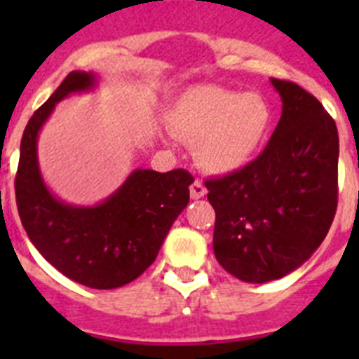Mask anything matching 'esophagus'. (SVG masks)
<instances>
[{
  "label": "esophagus",
  "instance_id": "34e87169",
  "mask_svg": "<svg viewBox=\"0 0 359 359\" xmlns=\"http://www.w3.org/2000/svg\"><path fill=\"white\" fill-rule=\"evenodd\" d=\"M190 196H192V199H199L203 198V196H207V187L203 185L199 180H196V182L190 185Z\"/></svg>",
  "mask_w": 359,
  "mask_h": 359
}]
</instances>
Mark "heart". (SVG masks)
Segmentation results:
<instances>
[{"mask_svg": "<svg viewBox=\"0 0 359 359\" xmlns=\"http://www.w3.org/2000/svg\"><path fill=\"white\" fill-rule=\"evenodd\" d=\"M271 120L262 95L219 86L190 88L172 109L174 133L196 142V160L214 174L236 172L250 163L264 144Z\"/></svg>", "mask_w": 359, "mask_h": 359, "instance_id": "1", "label": "heart"}]
</instances>
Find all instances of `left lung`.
Wrapping results in <instances>:
<instances>
[{"instance_id": "obj_1", "label": "left lung", "mask_w": 359, "mask_h": 359, "mask_svg": "<svg viewBox=\"0 0 359 359\" xmlns=\"http://www.w3.org/2000/svg\"><path fill=\"white\" fill-rule=\"evenodd\" d=\"M282 115L264 151L205 185L215 210L214 253L239 280L291 273L327 236L338 205V129L318 98L271 79Z\"/></svg>"}]
</instances>
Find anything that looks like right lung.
I'll list each match as a JSON object with an SVG mask.
<instances>
[{"mask_svg":"<svg viewBox=\"0 0 359 359\" xmlns=\"http://www.w3.org/2000/svg\"><path fill=\"white\" fill-rule=\"evenodd\" d=\"M93 86V73L72 72L28 120L15 174V203L32 244L53 268L82 286L115 290L154 262L189 203L194 177L185 169H136L100 205L73 207L59 201L41 177L37 135L59 100Z\"/></svg>","mask_w":359,"mask_h":359,"instance_id":"1","label":"right lung"}]
</instances>
